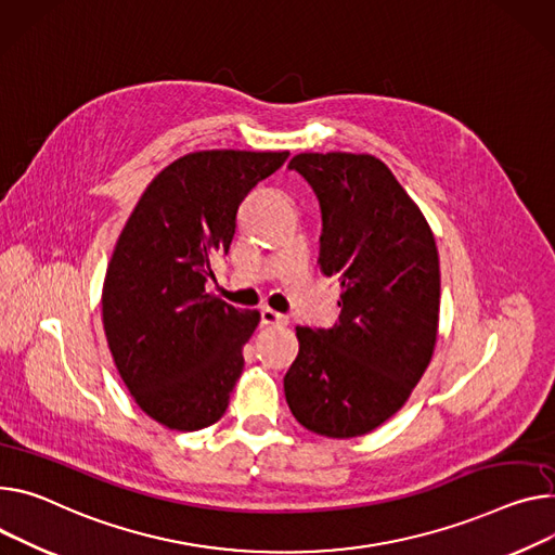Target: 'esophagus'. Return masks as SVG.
I'll return each instance as SVG.
<instances>
[{"instance_id": "obj_1", "label": "esophagus", "mask_w": 555, "mask_h": 555, "mask_svg": "<svg viewBox=\"0 0 555 555\" xmlns=\"http://www.w3.org/2000/svg\"><path fill=\"white\" fill-rule=\"evenodd\" d=\"M260 322L264 326H284L288 322V318L278 313V311H273V309H269V307H264V309H260Z\"/></svg>"}]
</instances>
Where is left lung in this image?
I'll return each instance as SVG.
<instances>
[{
    "label": "left lung",
    "instance_id": "left-lung-1",
    "mask_svg": "<svg viewBox=\"0 0 555 555\" xmlns=\"http://www.w3.org/2000/svg\"><path fill=\"white\" fill-rule=\"evenodd\" d=\"M288 168L320 202V267L343 280V311L328 328L297 326L300 353L284 375V396L309 431L364 436L406 402L431 362L440 311L436 240L373 155L300 153Z\"/></svg>",
    "mask_w": 555,
    "mask_h": 555
}]
</instances>
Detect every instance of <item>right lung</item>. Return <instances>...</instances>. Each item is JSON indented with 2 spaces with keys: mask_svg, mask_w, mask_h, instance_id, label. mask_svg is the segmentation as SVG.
Segmentation results:
<instances>
[{
  "mask_svg": "<svg viewBox=\"0 0 555 555\" xmlns=\"http://www.w3.org/2000/svg\"><path fill=\"white\" fill-rule=\"evenodd\" d=\"M288 153H189L149 184L126 222L104 280L102 313L115 366L140 409L168 429L216 424L260 322L206 293L237 212Z\"/></svg>",
  "mask_w": 555,
  "mask_h": 555,
  "instance_id": "add662e5",
  "label": "right lung"
}]
</instances>
